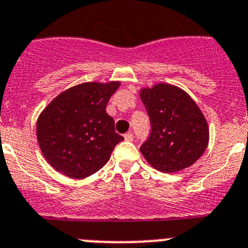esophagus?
<instances>
[{
	"label": "esophagus",
	"mask_w": 248,
	"mask_h": 248,
	"mask_svg": "<svg viewBox=\"0 0 248 248\" xmlns=\"http://www.w3.org/2000/svg\"><path fill=\"white\" fill-rule=\"evenodd\" d=\"M124 138H125V140H128V141H133V140H134V135H133L131 131H128V133L124 135Z\"/></svg>",
	"instance_id": "34e87169"
}]
</instances>
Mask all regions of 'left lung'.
I'll list each match as a JSON object with an SVG mask.
<instances>
[{
  "mask_svg": "<svg viewBox=\"0 0 248 248\" xmlns=\"http://www.w3.org/2000/svg\"><path fill=\"white\" fill-rule=\"evenodd\" d=\"M150 119V134L140 146L149 164L159 171L176 172L200 159L209 143L205 117L183 89L160 83L141 89Z\"/></svg>",
  "mask_w": 248,
  "mask_h": 248,
  "instance_id": "obj_1",
  "label": "left lung"
}]
</instances>
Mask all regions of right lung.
I'll list each match as a JSON object with an SVG mask.
<instances>
[{"mask_svg": "<svg viewBox=\"0 0 248 248\" xmlns=\"http://www.w3.org/2000/svg\"><path fill=\"white\" fill-rule=\"evenodd\" d=\"M120 83H84L67 89L48 104L37 122V139L58 172L84 179L108 163L124 138L115 133L105 108Z\"/></svg>", "mask_w": 248, "mask_h": 248, "instance_id": "right-lung-1", "label": "right lung"}]
</instances>
